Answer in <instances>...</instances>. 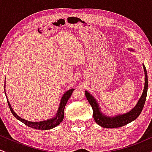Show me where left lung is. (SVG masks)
Returning a JSON list of instances; mask_svg holds the SVG:
<instances>
[{"instance_id":"obj_1","label":"left lung","mask_w":152,"mask_h":152,"mask_svg":"<svg viewBox=\"0 0 152 152\" xmlns=\"http://www.w3.org/2000/svg\"><path fill=\"white\" fill-rule=\"evenodd\" d=\"M143 67H144V73H145V84H144V92H143L142 96H141L140 99L139 100L135 107L132 111H130L129 112L127 113V114L118 115V116H115V117L113 118L107 117V116H104L99 111L98 104H97L96 101L94 99L93 96H91L89 93H88V91H85V94H86L87 100L89 102L92 109H93L94 118L99 125L104 127V128L107 129L118 128V127H121L128 124L129 123L135 120L140 115L143 108L144 106V104H145L148 90L147 73H146L145 66L143 65Z\"/></svg>"}]
</instances>
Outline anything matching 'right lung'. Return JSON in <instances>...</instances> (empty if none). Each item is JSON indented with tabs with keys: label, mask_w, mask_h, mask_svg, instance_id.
I'll list each match as a JSON object with an SVG mask.
<instances>
[{
	"label": "right lung",
	"mask_w": 152,
	"mask_h": 152,
	"mask_svg": "<svg viewBox=\"0 0 152 152\" xmlns=\"http://www.w3.org/2000/svg\"><path fill=\"white\" fill-rule=\"evenodd\" d=\"M74 89H70L68 91H66L64 95L63 96L61 101L60 106H59L58 111L57 112L56 116H54V118H50L49 120H47V121H40V122H31L28 121L27 120L23 119V118H21L20 116H18L13 111V109L10 106V104L9 102H8V99H7V102H8V106H9L10 111L13 114V116H15L17 119H18L19 121H20L24 124H26V126L31 127V128L36 129H39V130H48L54 128L56 126H58L59 124L61 123L64 119V109H65V106L67 103L68 100H69V98H70L71 94H72L73 91Z\"/></svg>",
	"instance_id": "1"
}]
</instances>
